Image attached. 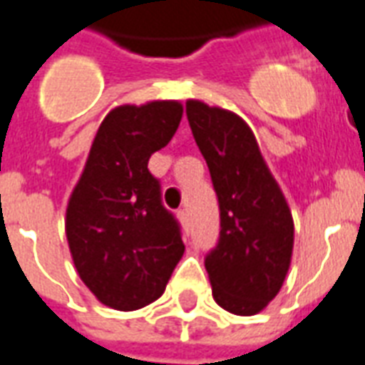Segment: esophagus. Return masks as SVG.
Segmentation results:
<instances>
[{
  "label": "esophagus",
  "mask_w": 365,
  "mask_h": 365,
  "mask_svg": "<svg viewBox=\"0 0 365 365\" xmlns=\"http://www.w3.org/2000/svg\"><path fill=\"white\" fill-rule=\"evenodd\" d=\"M177 217H179V221L182 222V225H188V211H186V209H179V211H177Z\"/></svg>",
  "instance_id": "34e87169"
}]
</instances>
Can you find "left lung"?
<instances>
[{
    "label": "left lung",
    "mask_w": 365,
    "mask_h": 365,
    "mask_svg": "<svg viewBox=\"0 0 365 365\" xmlns=\"http://www.w3.org/2000/svg\"><path fill=\"white\" fill-rule=\"evenodd\" d=\"M186 118L221 211L219 242L205 255L213 299L232 314L253 316L278 295L289 270L291 211L240 115L188 101Z\"/></svg>",
    "instance_id": "8db88e82"
}]
</instances>
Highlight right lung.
<instances>
[{"instance_id": "obj_1", "label": "right lung", "mask_w": 365, "mask_h": 365, "mask_svg": "<svg viewBox=\"0 0 365 365\" xmlns=\"http://www.w3.org/2000/svg\"><path fill=\"white\" fill-rule=\"evenodd\" d=\"M182 118L175 101L118 106L97 131L66 209L76 270L103 304L143 309L156 301L185 253L180 225L162 203L148 160Z\"/></svg>"}]
</instances>
